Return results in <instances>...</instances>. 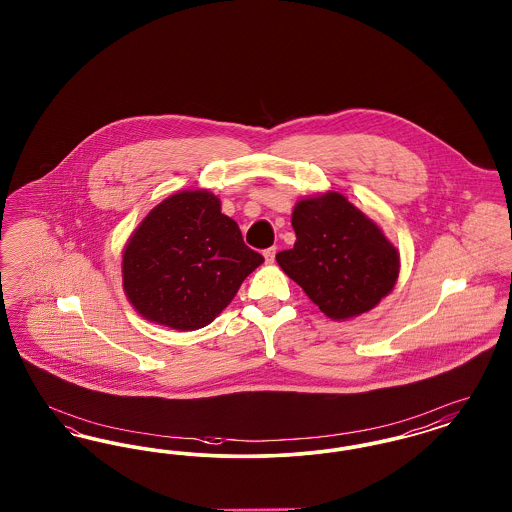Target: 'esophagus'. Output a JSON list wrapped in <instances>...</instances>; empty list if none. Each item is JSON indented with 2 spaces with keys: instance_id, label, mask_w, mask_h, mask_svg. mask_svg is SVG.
<instances>
[{
  "instance_id": "esophagus-1",
  "label": "esophagus",
  "mask_w": 512,
  "mask_h": 512,
  "mask_svg": "<svg viewBox=\"0 0 512 512\" xmlns=\"http://www.w3.org/2000/svg\"><path fill=\"white\" fill-rule=\"evenodd\" d=\"M265 261H267L268 265L270 263H274V257H276V247H268V249H265Z\"/></svg>"
}]
</instances>
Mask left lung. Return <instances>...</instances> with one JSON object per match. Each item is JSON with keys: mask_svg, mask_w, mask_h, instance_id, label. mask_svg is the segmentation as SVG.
Returning <instances> with one entry per match:
<instances>
[{"mask_svg": "<svg viewBox=\"0 0 512 512\" xmlns=\"http://www.w3.org/2000/svg\"><path fill=\"white\" fill-rule=\"evenodd\" d=\"M292 226L297 240L276 261L326 317H359L393 290L401 267L397 247L345 195L299 199Z\"/></svg>", "mask_w": 512, "mask_h": 512, "instance_id": "left-lung-1", "label": "left lung"}]
</instances>
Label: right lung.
<instances>
[{
  "label": "right lung",
  "instance_id": "obj_1",
  "mask_svg": "<svg viewBox=\"0 0 512 512\" xmlns=\"http://www.w3.org/2000/svg\"><path fill=\"white\" fill-rule=\"evenodd\" d=\"M263 261L220 213L217 195L184 190L155 205L128 238L122 290L149 322L192 332L219 317Z\"/></svg>",
  "mask_w": 512,
  "mask_h": 512
}]
</instances>
